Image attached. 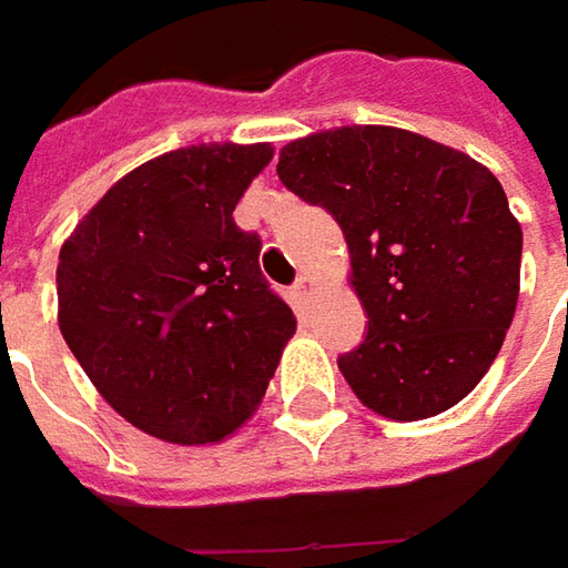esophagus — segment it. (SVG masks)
I'll use <instances>...</instances> for the list:
<instances>
[{"label": "esophagus", "mask_w": 568, "mask_h": 568, "mask_svg": "<svg viewBox=\"0 0 568 568\" xmlns=\"http://www.w3.org/2000/svg\"><path fill=\"white\" fill-rule=\"evenodd\" d=\"M313 294H316V281H313L310 274H300L294 284V300L303 306V303H310V300H313Z\"/></svg>", "instance_id": "obj_1"}]
</instances>
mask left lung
Listing matches in <instances>:
<instances>
[{"mask_svg":"<svg viewBox=\"0 0 568 568\" xmlns=\"http://www.w3.org/2000/svg\"><path fill=\"white\" fill-rule=\"evenodd\" d=\"M281 183L347 240L369 328L338 369L369 410L410 424L462 402L513 325L521 227L474 158L395 125L284 144Z\"/></svg>","mask_w":568,"mask_h":568,"instance_id":"1","label":"left lung"}]
</instances>
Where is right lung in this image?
Instances as JSON below:
<instances>
[{"mask_svg": "<svg viewBox=\"0 0 568 568\" xmlns=\"http://www.w3.org/2000/svg\"><path fill=\"white\" fill-rule=\"evenodd\" d=\"M272 144H189L125 173L59 250V332L142 433L221 443L265 398L294 310L258 272L233 207Z\"/></svg>", "mask_w": 568, "mask_h": 568, "instance_id": "obj_1", "label": "right lung"}]
</instances>
